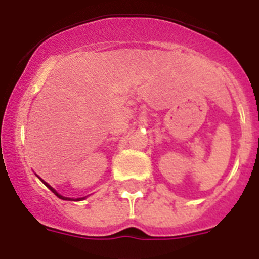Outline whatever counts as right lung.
<instances>
[{
	"mask_svg": "<svg viewBox=\"0 0 259 259\" xmlns=\"http://www.w3.org/2000/svg\"><path fill=\"white\" fill-rule=\"evenodd\" d=\"M42 182H43V180H42ZM43 183H45V182H43ZM45 184H46V186H47V187H49L50 190H51V191H52V192L55 193L56 196L59 197V199H63V200H68V197H64V196H62V195H59V193L56 192V191H55V190H54V188H52V187H51V186H50V184H47V183H45ZM77 200H81V199H77Z\"/></svg>",
	"mask_w": 259,
	"mask_h": 259,
	"instance_id": "1",
	"label": "right lung"
}]
</instances>
